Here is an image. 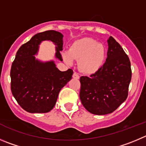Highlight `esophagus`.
I'll return each mask as SVG.
<instances>
[{
    "mask_svg": "<svg viewBox=\"0 0 146 146\" xmlns=\"http://www.w3.org/2000/svg\"><path fill=\"white\" fill-rule=\"evenodd\" d=\"M79 74L78 73H76V72H74V73L73 74V78H76V79H78L79 78Z\"/></svg>",
    "mask_w": 146,
    "mask_h": 146,
    "instance_id": "obj_1",
    "label": "esophagus"
}]
</instances>
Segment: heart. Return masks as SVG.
Listing matches in <instances>:
<instances>
[{
  "instance_id": "heart-1",
  "label": "heart",
  "mask_w": 146,
  "mask_h": 146,
  "mask_svg": "<svg viewBox=\"0 0 146 146\" xmlns=\"http://www.w3.org/2000/svg\"><path fill=\"white\" fill-rule=\"evenodd\" d=\"M62 58L69 64L72 63L73 60H78L80 70L86 74H94L104 65L106 49L95 39L84 37L73 42L68 51L62 53Z\"/></svg>"
}]
</instances>
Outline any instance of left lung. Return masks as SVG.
Here are the masks:
<instances>
[{
  "label": "left lung",
  "mask_w": 146,
  "mask_h": 146,
  "mask_svg": "<svg viewBox=\"0 0 146 146\" xmlns=\"http://www.w3.org/2000/svg\"><path fill=\"white\" fill-rule=\"evenodd\" d=\"M107 42V58L102 68L80 78L81 103L87 111L97 115L113 112L126 100L132 77L127 54L112 36Z\"/></svg>",
  "instance_id": "1"
}]
</instances>
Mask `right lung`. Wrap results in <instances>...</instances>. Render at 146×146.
<instances>
[{"mask_svg":"<svg viewBox=\"0 0 146 146\" xmlns=\"http://www.w3.org/2000/svg\"><path fill=\"white\" fill-rule=\"evenodd\" d=\"M62 37L54 30L38 33L16 52L11 68V89L18 104L28 112L51 111L61 88L72 78V69L60 71L53 61L42 62L34 56L42 41L50 40L56 45V58L62 60Z\"/></svg>","mask_w":146,"mask_h":146,"instance_id":"add662e5","label":"right lung"}]
</instances>
